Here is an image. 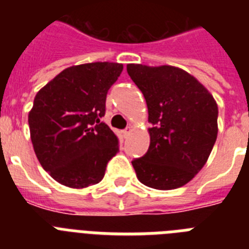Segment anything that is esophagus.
Wrapping results in <instances>:
<instances>
[{"mask_svg": "<svg viewBox=\"0 0 249 249\" xmlns=\"http://www.w3.org/2000/svg\"><path fill=\"white\" fill-rule=\"evenodd\" d=\"M131 131H132V128L131 127H127V128H124L122 131V133H123V137H127V136L129 135V133H131Z\"/></svg>", "mask_w": 249, "mask_h": 249, "instance_id": "1", "label": "esophagus"}]
</instances>
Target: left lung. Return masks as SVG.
I'll use <instances>...</instances> for the list:
<instances>
[{
    "instance_id": "1",
    "label": "left lung",
    "mask_w": 249,
    "mask_h": 249,
    "mask_svg": "<svg viewBox=\"0 0 249 249\" xmlns=\"http://www.w3.org/2000/svg\"><path fill=\"white\" fill-rule=\"evenodd\" d=\"M148 108L151 143L132 160L137 178L156 190L182 187L201 171L217 140L218 107L212 94L181 68L127 65Z\"/></svg>"
}]
</instances>
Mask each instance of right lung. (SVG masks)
Segmentation results:
<instances>
[{
  "label": "right lung",
  "instance_id": "obj_1",
  "mask_svg": "<svg viewBox=\"0 0 249 249\" xmlns=\"http://www.w3.org/2000/svg\"><path fill=\"white\" fill-rule=\"evenodd\" d=\"M123 65L94 62L63 70L39 89L28 114L35 153L58 183L83 188L102 181L120 141L101 118Z\"/></svg>",
  "mask_w": 249,
  "mask_h": 249
}]
</instances>
